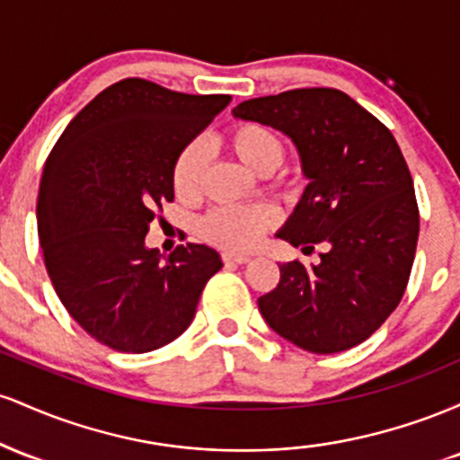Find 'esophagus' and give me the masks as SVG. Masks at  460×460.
<instances>
[{"label":"esophagus","instance_id":"obj_1","mask_svg":"<svg viewBox=\"0 0 460 460\" xmlns=\"http://www.w3.org/2000/svg\"><path fill=\"white\" fill-rule=\"evenodd\" d=\"M223 261L225 263H248V261H251V257H248V255H235V252H225Z\"/></svg>","mask_w":460,"mask_h":460}]
</instances>
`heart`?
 Segmentation results:
<instances>
[{"label": "heart", "mask_w": 460, "mask_h": 460, "mask_svg": "<svg viewBox=\"0 0 460 460\" xmlns=\"http://www.w3.org/2000/svg\"><path fill=\"white\" fill-rule=\"evenodd\" d=\"M226 149L234 153L255 175H270L283 164V142L272 129L260 123H240L231 128L225 136ZM205 171L203 146L192 142L179 153L172 166V190L179 200H197L200 194V181ZM274 225L270 209L260 208H218L200 220V235L209 244L225 251L244 252L257 246L261 235Z\"/></svg>", "instance_id": "heart-1"}]
</instances>
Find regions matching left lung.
I'll use <instances>...</instances> for the list:
<instances>
[{
    "mask_svg": "<svg viewBox=\"0 0 460 460\" xmlns=\"http://www.w3.org/2000/svg\"><path fill=\"white\" fill-rule=\"evenodd\" d=\"M234 116L294 142L309 183L277 237L303 252L324 246L315 266H279V285L257 300L263 320L315 355L361 344L398 307L420 235L413 179L398 142L335 88L248 99Z\"/></svg>",
    "mask_w": 460,
    "mask_h": 460,
    "instance_id": "8db88e82",
    "label": "left lung"
}]
</instances>
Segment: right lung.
I'll use <instances>...</instances> for the list:
<instances>
[{
    "mask_svg": "<svg viewBox=\"0 0 460 460\" xmlns=\"http://www.w3.org/2000/svg\"><path fill=\"white\" fill-rule=\"evenodd\" d=\"M229 102L120 79L66 125L47 157L36 203L47 272L71 318L112 350L151 352L177 340L223 268L205 244L164 257L145 237L175 199L179 153Z\"/></svg>",
    "mask_w": 460,
    "mask_h": 460,
    "instance_id": "1",
    "label": "right lung"
}]
</instances>
